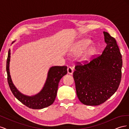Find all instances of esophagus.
Instances as JSON below:
<instances>
[{
	"instance_id": "esophagus-1",
	"label": "esophagus",
	"mask_w": 129,
	"mask_h": 129,
	"mask_svg": "<svg viewBox=\"0 0 129 129\" xmlns=\"http://www.w3.org/2000/svg\"><path fill=\"white\" fill-rule=\"evenodd\" d=\"M67 72L69 74H73V69L71 67H69L67 68Z\"/></svg>"
}]
</instances>
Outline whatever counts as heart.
Segmentation results:
<instances>
[{
	"mask_svg": "<svg viewBox=\"0 0 129 129\" xmlns=\"http://www.w3.org/2000/svg\"><path fill=\"white\" fill-rule=\"evenodd\" d=\"M90 44H91V41L89 39H87L81 40L77 43V44L76 45L75 47L74 48V52L76 53L82 52L87 47H88L89 46ZM93 52H94V49H93L92 47L90 48L87 50L86 52H85V55L87 56V55H90V54H92Z\"/></svg>",
	"mask_w": 129,
	"mask_h": 129,
	"instance_id": "heart-1",
	"label": "heart"
}]
</instances>
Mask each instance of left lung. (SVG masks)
Wrapping results in <instances>:
<instances>
[{
	"instance_id": "8db88e82",
	"label": "left lung",
	"mask_w": 129,
	"mask_h": 129,
	"mask_svg": "<svg viewBox=\"0 0 129 129\" xmlns=\"http://www.w3.org/2000/svg\"><path fill=\"white\" fill-rule=\"evenodd\" d=\"M107 46L102 54L88 62H77L73 73L76 94L87 105H99L116 91L122 77V58L115 39L104 32Z\"/></svg>"
}]
</instances>
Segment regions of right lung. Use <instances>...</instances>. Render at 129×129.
<instances>
[{"label":"right lung","mask_w":129,"mask_h":129,"mask_svg":"<svg viewBox=\"0 0 129 129\" xmlns=\"http://www.w3.org/2000/svg\"><path fill=\"white\" fill-rule=\"evenodd\" d=\"M10 54L9 50L6 61V71L7 81L14 96L22 104L33 109H40L52 104L56 98L60 80L62 76L67 73V66H54L50 68L46 83L41 91L34 96H27L19 92L12 81L9 70Z\"/></svg>","instance_id":"add662e5"}]
</instances>
